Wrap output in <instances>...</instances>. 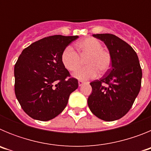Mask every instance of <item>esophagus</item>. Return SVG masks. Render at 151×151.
<instances>
[{"label": "esophagus", "mask_w": 151, "mask_h": 151, "mask_svg": "<svg viewBox=\"0 0 151 151\" xmlns=\"http://www.w3.org/2000/svg\"><path fill=\"white\" fill-rule=\"evenodd\" d=\"M84 83H85V82H84L83 81H81V80H79V81H78V86H82Z\"/></svg>", "instance_id": "esophagus-1"}]
</instances>
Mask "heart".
Listing matches in <instances>:
<instances>
[{
	"instance_id": "1",
	"label": "heart",
	"mask_w": 151,
	"mask_h": 151,
	"mask_svg": "<svg viewBox=\"0 0 151 151\" xmlns=\"http://www.w3.org/2000/svg\"><path fill=\"white\" fill-rule=\"evenodd\" d=\"M76 50L78 53L71 46H67L61 54L63 65L70 72L76 71L81 66L79 55L81 57L87 56L85 60L87 66L75 73V78L80 80L89 79L97 76L98 71L104 73L110 69L111 56L109 52L103 49V44L97 38L89 37L80 41L76 45Z\"/></svg>"
}]
</instances>
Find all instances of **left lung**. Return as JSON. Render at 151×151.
I'll use <instances>...</instances> for the list:
<instances>
[{
	"mask_svg": "<svg viewBox=\"0 0 151 151\" xmlns=\"http://www.w3.org/2000/svg\"><path fill=\"white\" fill-rule=\"evenodd\" d=\"M111 56V68L99 80L90 83L88 105L92 113L104 121L122 118L132 106L141 89L142 71L134 49L112 34H96Z\"/></svg>",
	"mask_w": 151,
	"mask_h": 151,
	"instance_id": "1",
	"label": "left lung"
}]
</instances>
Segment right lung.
I'll list each match as a JSON object with an SVG mask.
<instances>
[{
	"label": "right lung",
	"mask_w": 151,
	"mask_h": 151,
	"mask_svg": "<svg viewBox=\"0 0 151 151\" xmlns=\"http://www.w3.org/2000/svg\"><path fill=\"white\" fill-rule=\"evenodd\" d=\"M78 36L56 35L35 41L22 51L14 66L15 94L24 112L34 119L48 121L67 105L78 80L70 78L61 54Z\"/></svg>",
	"instance_id": "obj_1"
}]
</instances>
